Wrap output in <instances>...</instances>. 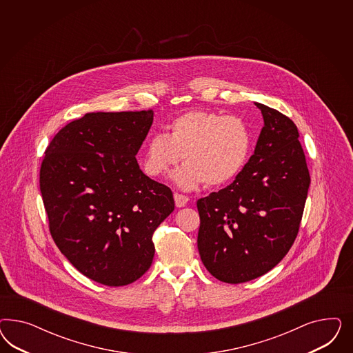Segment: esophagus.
<instances>
[{
  "mask_svg": "<svg viewBox=\"0 0 353 353\" xmlns=\"http://www.w3.org/2000/svg\"><path fill=\"white\" fill-rule=\"evenodd\" d=\"M173 198H174V203H176L179 208L180 207H185L188 202H189V198L186 195H182V194H179V192H174Z\"/></svg>",
  "mask_w": 353,
  "mask_h": 353,
  "instance_id": "esophagus-1",
  "label": "esophagus"
}]
</instances>
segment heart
Here are the masks:
<instances>
[{
	"label": "heart",
	"instance_id": "b5f03b06",
	"mask_svg": "<svg viewBox=\"0 0 353 353\" xmlns=\"http://www.w3.org/2000/svg\"><path fill=\"white\" fill-rule=\"evenodd\" d=\"M251 151V132L242 119L208 110H194L168 124V134H152L145 143L143 170L151 177L173 173L183 190L205 182L221 186L233 181L246 165Z\"/></svg>",
	"mask_w": 353,
	"mask_h": 353
}]
</instances>
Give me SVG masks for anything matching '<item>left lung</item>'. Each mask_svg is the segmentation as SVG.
Listing matches in <instances>:
<instances>
[{
    "label": "left lung",
    "instance_id": "1",
    "mask_svg": "<svg viewBox=\"0 0 353 353\" xmlns=\"http://www.w3.org/2000/svg\"><path fill=\"white\" fill-rule=\"evenodd\" d=\"M255 105L264 127L254 155L229 186L196 202L202 263L226 283L260 277L286 256L310 189L296 125L277 110Z\"/></svg>",
    "mask_w": 353,
    "mask_h": 353
}]
</instances>
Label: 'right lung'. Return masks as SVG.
<instances>
[{
  "label": "right lung",
  "instance_id": "1",
  "mask_svg": "<svg viewBox=\"0 0 353 353\" xmlns=\"http://www.w3.org/2000/svg\"><path fill=\"white\" fill-rule=\"evenodd\" d=\"M154 111L89 112L45 151L40 190L55 245L85 277L125 286L151 267L155 229L173 212L171 189L136 155Z\"/></svg>",
  "mask_w": 353,
  "mask_h": 353
}]
</instances>
